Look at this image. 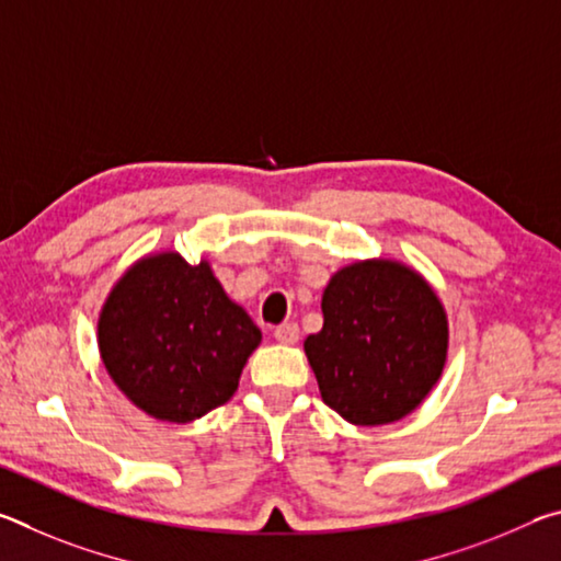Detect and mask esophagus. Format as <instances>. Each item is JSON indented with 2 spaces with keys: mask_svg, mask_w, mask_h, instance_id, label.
Here are the masks:
<instances>
[{
  "mask_svg": "<svg viewBox=\"0 0 561 561\" xmlns=\"http://www.w3.org/2000/svg\"><path fill=\"white\" fill-rule=\"evenodd\" d=\"M274 339H277L279 344H284V346L297 344V341H299V327L294 324V321H287V324H282V327L274 329Z\"/></svg>",
  "mask_w": 561,
  "mask_h": 561,
  "instance_id": "1",
  "label": "esophagus"
}]
</instances>
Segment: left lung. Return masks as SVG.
Returning <instances> with one entry per match:
<instances>
[{"label": "left lung", "instance_id": "obj_1", "mask_svg": "<svg viewBox=\"0 0 561 561\" xmlns=\"http://www.w3.org/2000/svg\"><path fill=\"white\" fill-rule=\"evenodd\" d=\"M324 327L304 341L324 403L354 425L413 413L448 360V314L433 284L405 262L358 260L331 274Z\"/></svg>", "mask_w": 561, "mask_h": 561}]
</instances>
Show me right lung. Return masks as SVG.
I'll return each mask as SVG.
<instances>
[{
	"label": "right lung",
	"mask_w": 561,
	"mask_h": 561,
	"mask_svg": "<svg viewBox=\"0 0 561 561\" xmlns=\"http://www.w3.org/2000/svg\"><path fill=\"white\" fill-rule=\"evenodd\" d=\"M99 354L111 381L156 421L193 423L222 405L262 344L205 257L148 252L113 284L99 311Z\"/></svg>",
	"instance_id": "add662e5"
}]
</instances>
